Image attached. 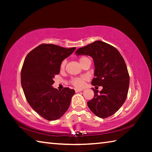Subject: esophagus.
Returning <instances> with one entry per match:
<instances>
[{
	"instance_id": "34e87169",
	"label": "esophagus",
	"mask_w": 152,
	"mask_h": 152,
	"mask_svg": "<svg viewBox=\"0 0 152 152\" xmlns=\"http://www.w3.org/2000/svg\"><path fill=\"white\" fill-rule=\"evenodd\" d=\"M80 91H82V89H75V92H80Z\"/></svg>"
}]
</instances>
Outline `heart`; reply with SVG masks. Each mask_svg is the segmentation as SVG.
<instances>
[{
  "label": "heart",
  "instance_id": "1",
  "mask_svg": "<svg viewBox=\"0 0 152 152\" xmlns=\"http://www.w3.org/2000/svg\"><path fill=\"white\" fill-rule=\"evenodd\" d=\"M90 60L88 57L86 56H82L79 59L80 63V64L85 60ZM66 66V61L64 60L60 64V70H64ZM84 82H85V78H82V77H75V78H72L70 80V84H72L73 86L75 87L76 88H82L84 85Z\"/></svg>",
  "mask_w": 152,
  "mask_h": 152
}]
</instances>
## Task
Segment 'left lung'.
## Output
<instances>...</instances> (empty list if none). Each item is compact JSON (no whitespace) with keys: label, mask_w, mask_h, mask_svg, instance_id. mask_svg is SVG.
Instances as JSON below:
<instances>
[{"label":"left lung","mask_w":152,"mask_h":152,"mask_svg":"<svg viewBox=\"0 0 152 152\" xmlns=\"http://www.w3.org/2000/svg\"><path fill=\"white\" fill-rule=\"evenodd\" d=\"M77 56H91L94 63V78L91 84L102 86L101 91L92 88L94 98L87 102L91 111L102 119L115 114L124 103L129 86V75L122 56L111 45L96 41L76 51Z\"/></svg>","instance_id":"obj_1"}]
</instances>
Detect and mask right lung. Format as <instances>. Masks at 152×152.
<instances>
[{
    "mask_svg": "<svg viewBox=\"0 0 152 152\" xmlns=\"http://www.w3.org/2000/svg\"><path fill=\"white\" fill-rule=\"evenodd\" d=\"M75 50L43 43L31 51L25 59L20 72L25 96L32 109L48 121L62 116L75 93L69 88L59 91L52 87L53 78L60 73L61 61Z\"/></svg>",
    "mask_w": 152,
    "mask_h": 152,
    "instance_id": "add662e5",
    "label": "right lung"
}]
</instances>
